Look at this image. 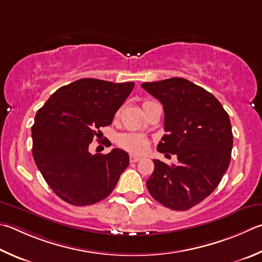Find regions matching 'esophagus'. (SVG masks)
Masks as SVG:
<instances>
[{
  "instance_id": "1",
  "label": "esophagus",
  "mask_w": 262,
  "mask_h": 262,
  "mask_svg": "<svg viewBox=\"0 0 262 262\" xmlns=\"http://www.w3.org/2000/svg\"><path fill=\"white\" fill-rule=\"evenodd\" d=\"M129 160H130V163H137V161H140V160H141V158H140V157H137V156L130 155V157H129Z\"/></svg>"
}]
</instances>
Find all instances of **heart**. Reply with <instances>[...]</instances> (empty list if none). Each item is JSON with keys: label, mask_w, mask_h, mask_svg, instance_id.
Wrapping results in <instances>:
<instances>
[{"label": "heart", "mask_w": 262, "mask_h": 262, "mask_svg": "<svg viewBox=\"0 0 262 262\" xmlns=\"http://www.w3.org/2000/svg\"><path fill=\"white\" fill-rule=\"evenodd\" d=\"M151 103L154 102H144L143 107ZM117 142L119 146L132 154H143L149 145V141L146 137L142 134H137V133H123L118 136Z\"/></svg>", "instance_id": "1"}]
</instances>
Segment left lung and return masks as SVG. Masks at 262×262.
<instances>
[{
	"label": "left lung",
	"mask_w": 262,
	"mask_h": 262,
	"mask_svg": "<svg viewBox=\"0 0 262 262\" xmlns=\"http://www.w3.org/2000/svg\"><path fill=\"white\" fill-rule=\"evenodd\" d=\"M142 88L164 106L166 134L157 150L177 155L179 160L168 166L155 159L147 190L170 210H189L210 196L229 167V116L211 93L187 79L144 82Z\"/></svg>",
	"instance_id": "obj_1"
}]
</instances>
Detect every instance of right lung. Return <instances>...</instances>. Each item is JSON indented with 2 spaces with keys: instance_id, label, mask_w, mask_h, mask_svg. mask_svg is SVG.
<instances>
[{
  "instance_id": "add662e5",
  "label": "right lung",
  "mask_w": 262,
  "mask_h": 262,
  "mask_svg": "<svg viewBox=\"0 0 262 262\" xmlns=\"http://www.w3.org/2000/svg\"><path fill=\"white\" fill-rule=\"evenodd\" d=\"M134 84L80 79L57 89L37 110L32 126L33 157L46 182L64 202L85 206L106 198L129 165V156L121 149L106 155H92L88 149L94 137H99V128L111 125Z\"/></svg>"
}]
</instances>
